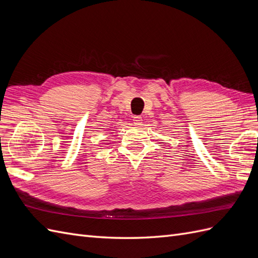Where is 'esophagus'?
Here are the masks:
<instances>
[{
	"mask_svg": "<svg viewBox=\"0 0 258 258\" xmlns=\"http://www.w3.org/2000/svg\"><path fill=\"white\" fill-rule=\"evenodd\" d=\"M134 123L136 126H141L142 124V117L141 116H134Z\"/></svg>",
	"mask_w": 258,
	"mask_h": 258,
	"instance_id": "1",
	"label": "esophagus"
}]
</instances>
